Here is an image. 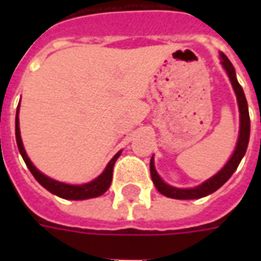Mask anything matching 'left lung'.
<instances>
[{
    "label": "left lung",
    "mask_w": 261,
    "mask_h": 261,
    "mask_svg": "<svg viewBox=\"0 0 261 261\" xmlns=\"http://www.w3.org/2000/svg\"><path fill=\"white\" fill-rule=\"evenodd\" d=\"M221 59H222L221 63L224 65V68L226 69L228 76H229L230 82H232V86H233V89H235L236 97H238V105H239V112H241V133H239V140H238V144H236L235 152L230 156V159L228 161V164L225 165L224 168L219 170L217 175L213 176L211 179H208L207 181H204L200 186L194 187V189H176V187H172L169 186V185H166V183L159 177V175L156 173V170H155L153 158L151 159L149 169H151V177H152L153 185L158 189V192L161 193V194L169 197V198L193 200V198H201V197H205L208 196V194H211V193L217 192L219 187L222 186L225 181L228 180L230 176L233 175V172L236 170V168L241 164L243 155L246 153L247 144H249V136H250V117H249V110H247L246 97H245V93H243L242 86L239 85V82L236 80L233 65L230 64V61L224 53H221Z\"/></svg>",
    "instance_id": "1"
}]
</instances>
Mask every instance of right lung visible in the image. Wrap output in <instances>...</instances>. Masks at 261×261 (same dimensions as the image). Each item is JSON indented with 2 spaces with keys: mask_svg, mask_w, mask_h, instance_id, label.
I'll return each mask as SVG.
<instances>
[{
  "mask_svg": "<svg viewBox=\"0 0 261 261\" xmlns=\"http://www.w3.org/2000/svg\"><path fill=\"white\" fill-rule=\"evenodd\" d=\"M18 112H19V109L16 110V119H15L16 144H18L19 152L20 155H22L23 161H25L26 166L29 168V170L32 172V175L35 176V179H36L44 189H47L50 193H53V194L61 197V198H67V200H85V198H93V197L102 196L103 193L108 190L109 187H110V183H112V177H113V166L114 164H116L117 158L120 156V151L116 153L113 158H112V161L109 162V165L106 166V169H105V172H103L102 175L99 176V177H96V179L93 181H91V183H85V185H81V186H72V185H65V183L56 181L53 180V179L47 177V176H44L43 173H40V172L33 166V164L31 162V159L28 158V155H26L25 152V148H23V144H22V140H20Z\"/></svg>",
  "mask_w": 261,
  "mask_h": 261,
  "instance_id": "right-lung-1",
  "label": "right lung"
}]
</instances>
